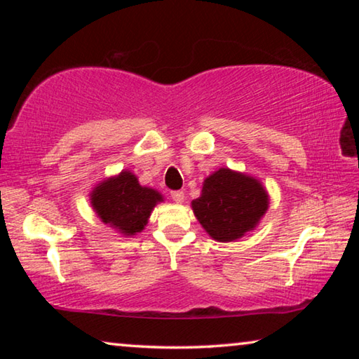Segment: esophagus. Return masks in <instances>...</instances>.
Wrapping results in <instances>:
<instances>
[{"label": "esophagus", "instance_id": "esophagus-1", "mask_svg": "<svg viewBox=\"0 0 359 359\" xmlns=\"http://www.w3.org/2000/svg\"><path fill=\"white\" fill-rule=\"evenodd\" d=\"M171 196H172V199H174L175 203L182 204V203H184V199H185V193L182 191V190H177V191H172Z\"/></svg>", "mask_w": 359, "mask_h": 359}]
</instances>
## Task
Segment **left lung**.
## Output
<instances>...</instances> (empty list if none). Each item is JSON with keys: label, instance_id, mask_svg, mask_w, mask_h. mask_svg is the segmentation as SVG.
Listing matches in <instances>:
<instances>
[{"label": "left lung", "instance_id": "obj_1", "mask_svg": "<svg viewBox=\"0 0 359 359\" xmlns=\"http://www.w3.org/2000/svg\"><path fill=\"white\" fill-rule=\"evenodd\" d=\"M269 205L258 179L220 168L203 184L201 196L191 209L212 239L233 242L255 229Z\"/></svg>", "mask_w": 359, "mask_h": 359}]
</instances>
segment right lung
I'll return each mask as SVG.
<instances>
[{"label": "right lung", "mask_w": 359, "mask_h": 359, "mask_svg": "<svg viewBox=\"0 0 359 359\" xmlns=\"http://www.w3.org/2000/svg\"><path fill=\"white\" fill-rule=\"evenodd\" d=\"M90 201L102 223L111 224L123 236H135L144 229L163 196L154 188L142 187L133 172L121 171L96 185Z\"/></svg>", "instance_id": "add662e5"}]
</instances>
